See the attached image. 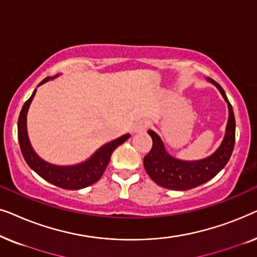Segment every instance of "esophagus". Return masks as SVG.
Instances as JSON below:
<instances>
[{
	"label": "esophagus",
	"mask_w": 257,
	"mask_h": 257,
	"mask_svg": "<svg viewBox=\"0 0 257 257\" xmlns=\"http://www.w3.org/2000/svg\"><path fill=\"white\" fill-rule=\"evenodd\" d=\"M147 127H149V124H147L146 120H139L135 126V131L136 132H143V131H145Z\"/></svg>",
	"instance_id": "34e87169"
}]
</instances>
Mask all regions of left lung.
<instances>
[{
	"mask_svg": "<svg viewBox=\"0 0 257 257\" xmlns=\"http://www.w3.org/2000/svg\"><path fill=\"white\" fill-rule=\"evenodd\" d=\"M220 90L229 108L226 135L221 146L212 156L198 161H184L175 159L165 150L160 137L156 132L149 131L152 137V149L144 158V166L150 178L161 187L173 191H187L205 184L215 177L226 166L233 153L235 145V117L233 107L222 87L213 79H209Z\"/></svg>",
	"mask_w": 257,
	"mask_h": 257,
	"instance_id": "1",
	"label": "left lung"
}]
</instances>
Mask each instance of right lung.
<instances>
[{
	"label": "right lung",
	"instance_id": "right-lung-1",
	"mask_svg": "<svg viewBox=\"0 0 257 257\" xmlns=\"http://www.w3.org/2000/svg\"><path fill=\"white\" fill-rule=\"evenodd\" d=\"M49 79H50L49 77L44 78L40 85L48 82ZM35 93H36V90L24 103L19 117V124H17L20 147L24 160L27 161L31 170L36 172L41 178L57 187L64 189H82L97 182L101 178L104 171L106 170L113 151L122 143H125L130 138V135L122 136L100 147L85 163L75 165V166H56V165L45 163L34 152L27 135V112Z\"/></svg>",
	"mask_w": 257,
	"mask_h": 257
}]
</instances>
